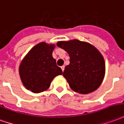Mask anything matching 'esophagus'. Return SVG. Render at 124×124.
I'll list each match as a JSON object with an SVG mask.
<instances>
[{
    "label": "esophagus",
    "mask_w": 124,
    "mask_h": 124,
    "mask_svg": "<svg viewBox=\"0 0 124 124\" xmlns=\"http://www.w3.org/2000/svg\"><path fill=\"white\" fill-rule=\"evenodd\" d=\"M64 68H65L64 66H61V69H62V71L64 70Z\"/></svg>",
    "instance_id": "obj_1"
}]
</instances>
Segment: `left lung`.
I'll return each mask as SVG.
<instances>
[{"mask_svg": "<svg viewBox=\"0 0 124 124\" xmlns=\"http://www.w3.org/2000/svg\"><path fill=\"white\" fill-rule=\"evenodd\" d=\"M57 46L70 56V64L65 67L63 76L71 89L80 94L98 89L105 73L104 58L99 51L91 44L78 39L58 41Z\"/></svg>", "mask_w": 124, "mask_h": 124, "instance_id": "obj_1", "label": "left lung"}]
</instances>
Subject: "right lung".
<instances>
[{"instance_id": "right-lung-1", "label": "right lung", "mask_w": 124, "mask_h": 124, "mask_svg": "<svg viewBox=\"0 0 124 124\" xmlns=\"http://www.w3.org/2000/svg\"><path fill=\"white\" fill-rule=\"evenodd\" d=\"M54 44L41 42L29 51L20 64L19 75L23 85L34 93L46 91L54 78L62 74L52 57Z\"/></svg>"}]
</instances>
